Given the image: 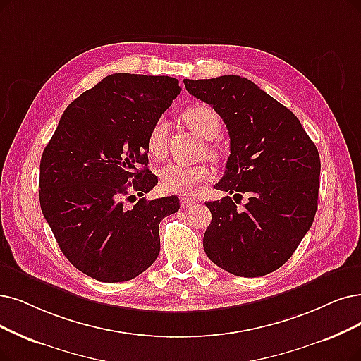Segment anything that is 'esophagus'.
I'll return each mask as SVG.
<instances>
[{
    "label": "esophagus",
    "instance_id": "34e87169",
    "mask_svg": "<svg viewBox=\"0 0 361 361\" xmlns=\"http://www.w3.org/2000/svg\"><path fill=\"white\" fill-rule=\"evenodd\" d=\"M182 207H192L197 204V200L192 197H180Z\"/></svg>",
    "mask_w": 361,
    "mask_h": 361
}]
</instances>
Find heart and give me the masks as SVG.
I'll list each match as a JSON object with an SVG mask.
<instances>
[{
    "instance_id": "obj_1",
    "label": "heart",
    "mask_w": 361,
    "mask_h": 361,
    "mask_svg": "<svg viewBox=\"0 0 361 361\" xmlns=\"http://www.w3.org/2000/svg\"><path fill=\"white\" fill-rule=\"evenodd\" d=\"M183 120L188 124L192 132L203 139L212 140L218 136L221 130V118L209 105H191L183 111ZM167 140V121L164 118H158L148 133L147 147L152 157L161 158L166 152ZM209 154L212 157L218 155L214 147H209ZM160 179L164 188L170 192L176 194H194L201 185L210 180L213 171L207 164H179L167 163L160 169Z\"/></svg>"
}]
</instances>
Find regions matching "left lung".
I'll use <instances>...</instances> for the list:
<instances>
[{
	"label": "left lung",
	"instance_id": "8db88e82",
	"mask_svg": "<svg viewBox=\"0 0 361 361\" xmlns=\"http://www.w3.org/2000/svg\"><path fill=\"white\" fill-rule=\"evenodd\" d=\"M190 94L213 106L226 124L229 157L216 190L250 201L241 211L224 197L209 201L212 222L203 247L219 268L262 277L289 261L319 204L320 155L296 115L238 75L183 80Z\"/></svg>",
	"mask_w": 361,
	"mask_h": 361
}]
</instances>
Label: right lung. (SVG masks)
I'll return each instance as SVG.
<instances>
[{
  "instance_id": "add662e5",
  "label": "right lung",
  "mask_w": 361,
  "mask_h": 361,
  "mask_svg": "<svg viewBox=\"0 0 361 361\" xmlns=\"http://www.w3.org/2000/svg\"><path fill=\"white\" fill-rule=\"evenodd\" d=\"M176 78L112 74L65 109L39 163V204L62 253L97 281L120 283L160 253L158 225L176 195L124 204L158 183L148 133L180 93Z\"/></svg>"
}]
</instances>
